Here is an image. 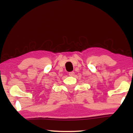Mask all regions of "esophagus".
I'll return each instance as SVG.
<instances>
[{
	"label": "esophagus",
	"mask_w": 133,
	"mask_h": 133,
	"mask_svg": "<svg viewBox=\"0 0 133 133\" xmlns=\"http://www.w3.org/2000/svg\"><path fill=\"white\" fill-rule=\"evenodd\" d=\"M69 75L70 76H73L74 75V72L72 71V72H69Z\"/></svg>",
	"instance_id": "obj_1"
}]
</instances>
